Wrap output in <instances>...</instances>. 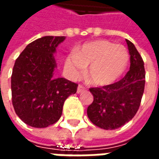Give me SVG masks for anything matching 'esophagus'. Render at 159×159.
Instances as JSON below:
<instances>
[{"label":"esophagus","mask_w":159,"mask_h":159,"mask_svg":"<svg viewBox=\"0 0 159 159\" xmlns=\"http://www.w3.org/2000/svg\"><path fill=\"white\" fill-rule=\"evenodd\" d=\"M83 90H84V88H83L82 85H79V86L77 87V90H76V92H77V93H82Z\"/></svg>","instance_id":"obj_1"}]
</instances>
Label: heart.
I'll return each mask as SVG.
<instances>
[{"mask_svg":"<svg viewBox=\"0 0 159 159\" xmlns=\"http://www.w3.org/2000/svg\"><path fill=\"white\" fill-rule=\"evenodd\" d=\"M129 63L126 48L106 40L89 42L70 53L65 59V70L70 78L77 79L89 65L88 76L93 85L105 87L117 82Z\"/></svg>","mask_w":159,"mask_h":159,"instance_id":"heart-1","label":"heart"}]
</instances>
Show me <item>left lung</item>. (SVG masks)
<instances>
[{
  "mask_svg": "<svg viewBox=\"0 0 159 159\" xmlns=\"http://www.w3.org/2000/svg\"><path fill=\"white\" fill-rule=\"evenodd\" d=\"M126 42L130 67L124 77L108 86L89 89L93 101L88 107V117L103 129H116L129 122L136 114L143 95L144 62L133 43L127 39Z\"/></svg>",
  "mask_w": 159,
  "mask_h": 159,
  "instance_id": "left-lung-1",
  "label": "left lung"
}]
</instances>
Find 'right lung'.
Segmentation results:
<instances>
[{
	"instance_id": "right-lung-1",
	"label": "right lung",
	"mask_w": 159,
	"mask_h": 159,
	"mask_svg": "<svg viewBox=\"0 0 159 159\" xmlns=\"http://www.w3.org/2000/svg\"><path fill=\"white\" fill-rule=\"evenodd\" d=\"M66 36H46L26 46L16 59L11 76L12 106L23 122L46 128L62 115L66 100L76 93L77 84L56 77L54 53Z\"/></svg>"
}]
</instances>
